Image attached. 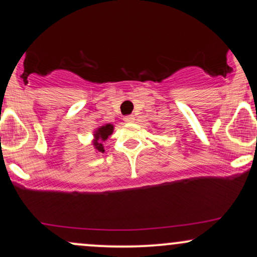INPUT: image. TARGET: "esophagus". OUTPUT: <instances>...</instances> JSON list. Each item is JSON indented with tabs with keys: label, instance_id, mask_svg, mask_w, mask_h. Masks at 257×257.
<instances>
[{
	"label": "esophagus",
	"instance_id": "34e87169",
	"mask_svg": "<svg viewBox=\"0 0 257 257\" xmlns=\"http://www.w3.org/2000/svg\"><path fill=\"white\" fill-rule=\"evenodd\" d=\"M124 122H126V123H133L135 120V118H134V116H133V114H129V116H125L124 118Z\"/></svg>",
	"mask_w": 257,
	"mask_h": 257
}]
</instances>
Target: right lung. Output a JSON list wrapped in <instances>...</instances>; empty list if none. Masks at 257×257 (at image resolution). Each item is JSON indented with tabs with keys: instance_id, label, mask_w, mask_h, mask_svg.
Returning <instances> with one entry per match:
<instances>
[{
	"instance_id": "right-lung-1",
	"label": "right lung",
	"mask_w": 257,
	"mask_h": 257,
	"mask_svg": "<svg viewBox=\"0 0 257 257\" xmlns=\"http://www.w3.org/2000/svg\"><path fill=\"white\" fill-rule=\"evenodd\" d=\"M112 133H113V124H110V123L99 126V128L95 129V132H94L93 145H94V149H95L96 151L102 152V153L105 152L104 145H102V141H105L106 139L110 137Z\"/></svg>"
}]
</instances>
